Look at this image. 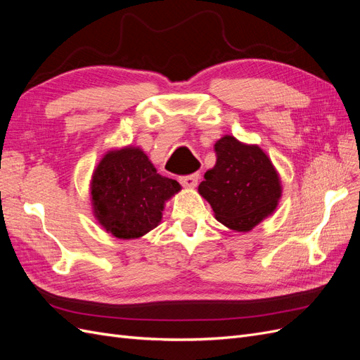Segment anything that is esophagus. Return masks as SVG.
I'll return each mask as SVG.
<instances>
[{
  "label": "esophagus",
  "instance_id": "esophagus-1",
  "mask_svg": "<svg viewBox=\"0 0 360 360\" xmlns=\"http://www.w3.org/2000/svg\"><path fill=\"white\" fill-rule=\"evenodd\" d=\"M198 179H200V174L195 172V174H191V176H183V177H180V183L183 184L184 188L193 189V188L198 184Z\"/></svg>",
  "mask_w": 360,
  "mask_h": 360
}]
</instances>
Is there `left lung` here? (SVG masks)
<instances>
[{
    "instance_id": "8db88e82",
    "label": "left lung",
    "mask_w": 360,
    "mask_h": 360,
    "mask_svg": "<svg viewBox=\"0 0 360 360\" xmlns=\"http://www.w3.org/2000/svg\"><path fill=\"white\" fill-rule=\"evenodd\" d=\"M216 163L207 169L198 193L226 228L248 233L276 210L282 197L279 172L266 151L233 135L214 143Z\"/></svg>"
}]
</instances>
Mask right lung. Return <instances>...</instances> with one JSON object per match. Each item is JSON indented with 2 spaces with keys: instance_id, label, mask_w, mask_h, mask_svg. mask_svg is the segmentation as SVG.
<instances>
[{
  "instance_id": "right-lung-1",
  "label": "right lung",
  "mask_w": 360,
  "mask_h": 360,
  "mask_svg": "<svg viewBox=\"0 0 360 360\" xmlns=\"http://www.w3.org/2000/svg\"><path fill=\"white\" fill-rule=\"evenodd\" d=\"M180 191L179 181L162 177L143 148L134 146L106 151L90 181L96 221L123 240L139 238L156 228L165 202Z\"/></svg>"
}]
</instances>
